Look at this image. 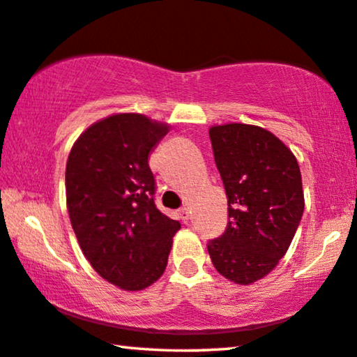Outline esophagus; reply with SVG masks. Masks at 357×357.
Wrapping results in <instances>:
<instances>
[{
  "label": "esophagus",
  "mask_w": 357,
  "mask_h": 357,
  "mask_svg": "<svg viewBox=\"0 0 357 357\" xmlns=\"http://www.w3.org/2000/svg\"><path fill=\"white\" fill-rule=\"evenodd\" d=\"M178 217H180V220H182L183 223H186L190 220V211H188V207H182V209L178 211Z\"/></svg>",
  "instance_id": "1"
}]
</instances>
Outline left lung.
<instances>
[{
    "instance_id": "left-lung-1",
    "label": "left lung",
    "mask_w": 357,
    "mask_h": 357,
    "mask_svg": "<svg viewBox=\"0 0 357 357\" xmlns=\"http://www.w3.org/2000/svg\"><path fill=\"white\" fill-rule=\"evenodd\" d=\"M209 135L228 225L207 250L222 276L249 286L273 271L297 231L305 209L300 167L294 153L259 126H212Z\"/></svg>"
}]
</instances>
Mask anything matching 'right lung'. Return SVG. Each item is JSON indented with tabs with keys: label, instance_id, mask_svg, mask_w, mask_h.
Here are the masks:
<instances>
[{
	"label": "right lung",
	"instance_id": "right-lung-1",
	"mask_svg": "<svg viewBox=\"0 0 357 357\" xmlns=\"http://www.w3.org/2000/svg\"><path fill=\"white\" fill-rule=\"evenodd\" d=\"M169 126L118 113L89 126L71 148L65 190L73 231L91 266L124 290L162 276L180 223L155 204L148 156Z\"/></svg>",
	"mask_w": 357,
	"mask_h": 357
}]
</instances>
